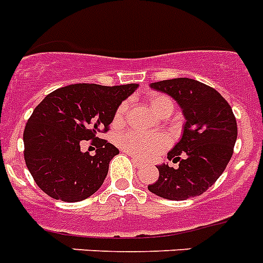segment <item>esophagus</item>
<instances>
[{"mask_svg":"<svg viewBox=\"0 0 263 263\" xmlns=\"http://www.w3.org/2000/svg\"><path fill=\"white\" fill-rule=\"evenodd\" d=\"M132 161H134L135 166H138V167H142V166H143V162L140 161V159H138V158L132 157Z\"/></svg>","mask_w":263,"mask_h":263,"instance_id":"1","label":"esophagus"}]
</instances>
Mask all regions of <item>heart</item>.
<instances>
[{"label": "heart", "mask_w": 263, "mask_h": 263, "mask_svg": "<svg viewBox=\"0 0 263 263\" xmlns=\"http://www.w3.org/2000/svg\"><path fill=\"white\" fill-rule=\"evenodd\" d=\"M148 105H150L151 110L159 117L170 116L173 109H174V102L172 101V98L163 95H151L148 97ZM128 109H129V102L124 101L123 104H120V106L117 108L116 113H115V120H113L115 124H124ZM117 143L125 153H129L131 155L140 158V159H147V158L154 157V155L165 150L168 144V140L162 134L147 135V134L129 131L119 136Z\"/></svg>", "instance_id": "b5f03b06"}]
</instances>
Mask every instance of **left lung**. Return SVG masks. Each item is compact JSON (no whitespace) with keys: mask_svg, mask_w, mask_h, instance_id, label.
Segmentation results:
<instances>
[{"mask_svg":"<svg viewBox=\"0 0 263 263\" xmlns=\"http://www.w3.org/2000/svg\"><path fill=\"white\" fill-rule=\"evenodd\" d=\"M182 109L185 124L180 142L167 153L177 167L158 165L159 178L148 191L166 200L182 201L200 196L223 174L234 153L238 127L231 106L219 91L191 78L150 83Z\"/></svg>","mask_w":263,"mask_h":263,"instance_id":"obj_1","label":"left lung"}]
</instances>
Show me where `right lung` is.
Listing matches in <instances>:
<instances>
[{"label":"right lung","instance_id":"1","mask_svg":"<svg viewBox=\"0 0 263 263\" xmlns=\"http://www.w3.org/2000/svg\"><path fill=\"white\" fill-rule=\"evenodd\" d=\"M139 87L138 83L101 86L76 83L57 89L32 112L24 135V159L37 186L55 200L82 201L100 189L119 154L106 140L117 108ZM93 139L95 156L80 150L82 140Z\"/></svg>","mask_w":263,"mask_h":263}]
</instances>
